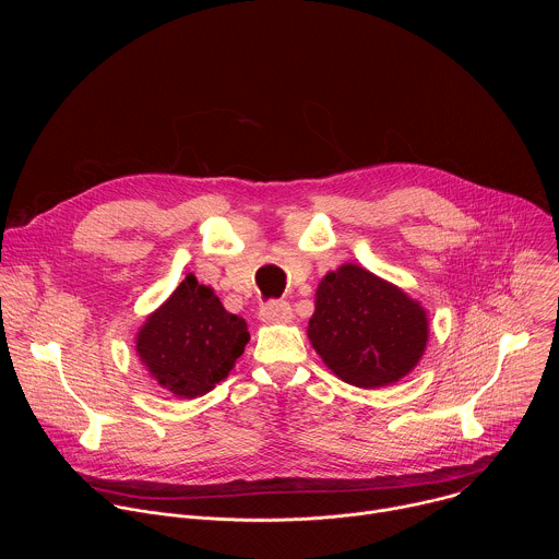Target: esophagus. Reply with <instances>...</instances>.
Listing matches in <instances>:
<instances>
[{
	"label": "esophagus",
	"mask_w": 559,
	"mask_h": 559,
	"mask_svg": "<svg viewBox=\"0 0 559 559\" xmlns=\"http://www.w3.org/2000/svg\"><path fill=\"white\" fill-rule=\"evenodd\" d=\"M259 316H261L263 323H272V325H274V323H289L292 307H289V302H285V300H270V302H265V305L261 307Z\"/></svg>",
	"instance_id": "esophagus-1"
}]
</instances>
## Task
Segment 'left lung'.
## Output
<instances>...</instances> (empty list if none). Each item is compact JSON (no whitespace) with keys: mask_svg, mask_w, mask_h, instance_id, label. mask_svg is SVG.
Listing matches in <instances>:
<instances>
[{"mask_svg":"<svg viewBox=\"0 0 559 559\" xmlns=\"http://www.w3.org/2000/svg\"><path fill=\"white\" fill-rule=\"evenodd\" d=\"M307 336L341 380L376 389L418 365L429 321L420 302L401 287L347 263L318 283Z\"/></svg>","mask_w":559,"mask_h":559,"instance_id":"1","label":"left lung"}]
</instances>
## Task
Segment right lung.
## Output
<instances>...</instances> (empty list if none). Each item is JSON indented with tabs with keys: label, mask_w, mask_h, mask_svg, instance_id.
Instances as JSON below:
<instances>
[{
	"label": "right lung",
	"mask_w": 559,
	"mask_h": 559,
	"mask_svg": "<svg viewBox=\"0 0 559 559\" xmlns=\"http://www.w3.org/2000/svg\"><path fill=\"white\" fill-rule=\"evenodd\" d=\"M248 341L243 318L229 313L212 287L188 274L147 316L136 334V354L164 389L177 397H197L231 371Z\"/></svg>",
	"instance_id": "right-lung-1"
}]
</instances>
